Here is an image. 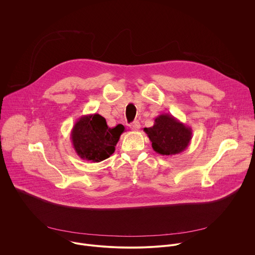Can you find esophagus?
Wrapping results in <instances>:
<instances>
[{"label": "esophagus", "mask_w": 255, "mask_h": 255, "mask_svg": "<svg viewBox=\"0 0 255 255\" xmlns=\"http://www.w3.org/2000/svg\"><path fill=\"white\" fill-rule=\"evenodd\" d=\"M130 128H131L132 130H138V129L140 128V123H139V121H134V122H132V123L130 124Z\"/></svg>", "instance_id": "1"}]
</instances>
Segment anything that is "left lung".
Listing matches in <instances>:
<instances>
[{
    "label": "left lung",
    "instance_id": "left-lung-1",
    "mask_svg": "<svg viewBox=\"0 0 255 255\" xmlns=\"http://www.w3.org/2000/svg\"><path fill=\"white\" fill-rule=\"evenodd\" d=\"M152 142L153 150L161 155L172 156L183 152L192 139V129L171 114H161L154 120V125L144 128Z\"/></svg>",
    "mask_w": 255,
    "mask_h": 255
}]
</instances>
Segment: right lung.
Masks as SVG:
<instances>
[{"mask_svg":"<svg viewBox=\"0 0 255 255\" xmlns=\"http://www.w3.org/2000/svg\"><path fill=\"white\" fill-rule=\"evenodd\" d=\"M124 130L121 124L108 127L105 118L99 114L84 115L76 121L71 131L73 148L83 160L101 162L114 153Z\"/></svg>","mask_w":255,"mask_h":255,"instance_id":"right-lung-1","label":"right lung"}]
</instances>
